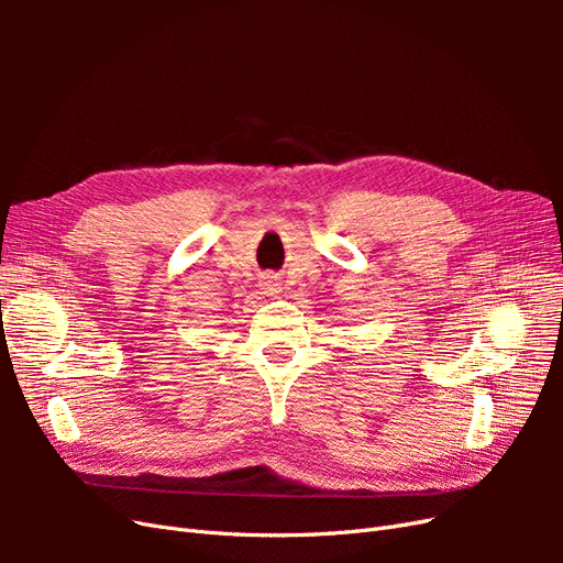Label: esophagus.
<instances>
[{
    "label": "esophagus",
    "mask_w": 563,
    "mask_h": 563,
    "mask_svg": "<svg viewBox=\"0 0 563 563\" xmlns=\"http://www.w3.org/2000/svg\"><path fill=\"white\" fill-rule=\"evenodd\" d=\"M267 286H275V284H272V282H267ZM269 291H275V288H269Z\"/></svg>",
    "instance_id": "obj_1"
}]
</instances>
